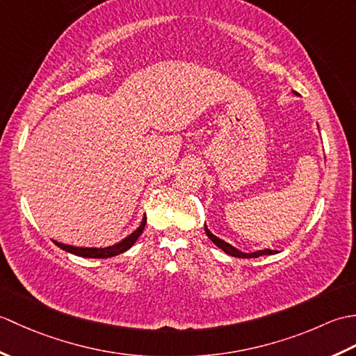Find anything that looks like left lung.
Segmentation results:
<instances>
[{"instance_id":"8db88e82","label":"left lung","mask_w":356,"mask_h":356,"mask_svg":"<svg viewBox=\"0 0 356 356\" xmlns=\"http://www.w3.org/2000/svg\"><path fill=\"white\" fill-rule=\"evenodd\" d=\"M205 232H207V236L211 238V241H213L214 245H217L218 248L223 249V251H225L226 254H229V255H232V257H238V259H255V257H260V255H270V254H275L274 251H272V249H263V251H257V252H251V254L241 252V251H238V249H236L234 246H231L229 243H226V241H223L222 238L216 237L214 234L211 232V231L207 228V225H205Z\"/></svg>"}]
</instances>
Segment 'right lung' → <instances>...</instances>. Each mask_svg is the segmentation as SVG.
<instances>
[{
  "label": "right lung",
  "mask_w": 356,
  "mask_h": 356,
  "mask_svg": "<svg viewBox=\"0 0 356 356\" xmlns=\"http://www.w3.org/2000/svg\"><path fill=\"white\" fill-rule=\"evenodd\" d=\"M145 225H147V217H143V220H142L139 228L136 229L131 234V236H128L127 238H124L122 241H120V243H118L115 246H108V248H78V246L58 243V241H55V245L59 246L61 249H64V251H67V252L79 255V257H87V259H108V257H115L118 254L125 252L127 249H130L134 245V241L139 238L143 228H145Z\"/></svg>",
  "instance_id": "right-lung-1"
}]
</instances>
